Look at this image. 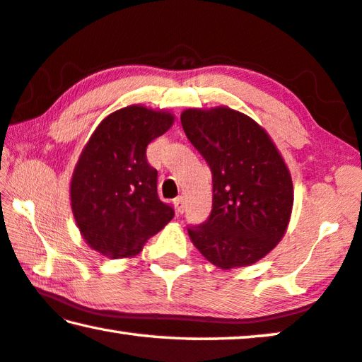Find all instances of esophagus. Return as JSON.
Instances as JSON below:
<instances>
[{
	"label": "esophagus",
	"instance_id": "obj_1",
	"mask_svg": "<svg viewBox=\"0 0 362 362\" xmlns=\"http://www.w3.org/2000/svg\"><path fill=\"white\" fill-rule=\"evenodd\" d=\"M174 206H175V209H177V212H182L185 211V199H183V197H177L175 199H174Z\"/></svg>",
	"mask_w": 362,
	"mask_h": 362
}]
</instances>
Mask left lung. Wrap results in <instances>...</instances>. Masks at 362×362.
I'll list each match as a JSON object with an SVG mask.
<instances>
[{"mask_svg": "<svg viewBox=\"0 0 362 362\" xmlns=\"http://www.w3.org/2000/svg\"><path fill=\"white\" fill-rule=\"evenodd\" d=\"M180 120L212 174L211 214L202 226L188 227V235L217 267L251 266L277 246L288 227L290 170L267 132L243 112L193 107Z\"/></svg>", "mask_w": 362, "mask_h": 362, "instance_id": "8db88e82", "label": "left lung"}]
</instances>
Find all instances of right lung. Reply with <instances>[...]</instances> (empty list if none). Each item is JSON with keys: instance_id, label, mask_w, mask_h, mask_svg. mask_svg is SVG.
I'll return each mask as SVG.
<instances>
[{"instance_id": "add662e5", "label": "right lung", "mask_w": 362, "mask_h": 362, "mask_svg": "<svg viewBox=\"0 0 362 362\" xmlns=\"http://www.w3.org/2000/svg\"><path fill=\"white\" fill-rule=\"evenodd\" d=\"M174 124V114L134 105L109 114L85 145L71 180L74 219L90 248L119 259L139 255L174 208L158 197V170L146 146Z\"/></svg>"}]
</instances>
